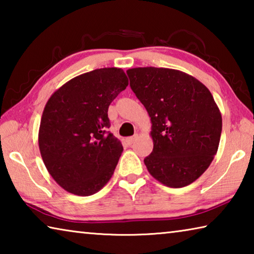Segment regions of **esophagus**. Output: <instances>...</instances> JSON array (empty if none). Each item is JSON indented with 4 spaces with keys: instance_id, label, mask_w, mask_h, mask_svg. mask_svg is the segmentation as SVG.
<instances>
[{
    "instance_id": "34e87169",
    "label": "esophagus",
    "mask_w": 254,
    "mask_h": 254,
    "mask_svg": "<svg viewBox=\"0 0 254 254\" xmlns=\"http://www.w3.org/2000/svg\"><path fill=\"white\" fill-rule=\"evenodd\" d=\"M134 140H135V136H130V137H127L126 142L127 145H131L133 142H134Z\"/></svg>"
}]
</instances>
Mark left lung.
Returning a JSON list of instances; mask_svg holds the SVG:
<instances>
[{"label": "left lung", "instance_id": "1", "mask_svg": "<svg viewBox=\"0 0 254 254\" xmlns=\"http://www.w3.org/2000/svg\"><path fill=\"white\" fill-rule=\"evenodd\" d=\"M130 86L151 118L153 150L144 165L158 182L180 188L205 173L217 152L222 115L195 77L176 69L127 70Z\"/></svg>", "mask_w": 254, "mask_h": 254}]
</instances>
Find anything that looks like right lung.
<instances>
[{
  "label": "right lung",
  "mask_w": 254,
  "mask_h": 254,
  "mask_svg": "<svg viewBox=\"0 0 254 254\" xmlns=\"http://www.w3.org/2000/svg\"><path fill=\"white\" fill-rule=\"evenodd\" d=\"M121 68H101L67 81L47 102L39 128L42 160L68 192L89 196L109 183L123 147L109 131V106L127 88Z\"/></svg>",
  "instance_id": "add662e5"
}]
</instances>
